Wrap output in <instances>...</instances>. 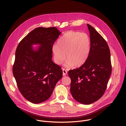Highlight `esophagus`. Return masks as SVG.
<instances>
[{
  "label": "esophagus",
  "instance_id": "34e87169",
  "mask_svg": "<svg viewBox=\"0 0 126 126\" xmlns=\"http://www.w3.org/2000/svg\"><path fill=\"white\" fill-rule=\"evenodd\" d=\"M62 71H63V76H66L67 74V70L65 69H62Z\"/></svg>",
  "mask_w": 126,
  "mask_h": 126
}]
</instances>
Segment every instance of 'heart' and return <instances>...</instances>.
<instances>
[{
	"label": "heart",
	"mask_w": 126,
	"mask_h": 126,
	"mask_svg": "<svg viewBox=\"0 0 126 126\" xmlns=\"http://www.w3.org/2000/svg\"><path fill=\"white\" fill-rule=\"evenodd\" d=\"M90 49V39L85 33L70 31L65 33L53 45L52 51L54 60L60 64L65 56L67 67L82 66L86 61Z\"/></svg>",
	"instance_id": "1"
}]
</instances>
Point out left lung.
<instances>
[{
  "label": "left lung",
  "mask_w": 126,
  "mask_h": 126,
  "mask_svg": "<svg viewBox=\"0 0 126 126\" xmlns=\"http://www.w3.org/2000/svg\"><path fill=\"white\" fill-rule=\"evenodd\" d=\"M90 36V49L85 62L68 71L70 92L74 99L91 104L104 95L112 72L110 49L106 40L91 25L87 24Z\"/></svg>",
  "instance_id": "obj_1"
}]
</instances>
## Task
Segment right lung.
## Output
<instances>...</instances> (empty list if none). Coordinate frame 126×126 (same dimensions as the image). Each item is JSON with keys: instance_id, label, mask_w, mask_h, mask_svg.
<instances>
[{"instance_id": "obj_1", "label": "right lung", "mask_w": 126, "mask_h": 126, "mask_svg": "<svg viewBox=\"0 0 126 126\" xmlns=\"http://www.w3.org/2000/svg\"><path fill=\"white\" fill-rule=\"evenodd\" d=\"M60 34L54 27L36 28L17 46L13 74L20 92L32 103L48 99L62 77L61 67L52 60V48ZM34 44L40 46L34 50Z\"/></svg>"}]
</instances>
